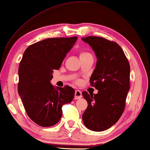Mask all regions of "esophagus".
I'll list each match as a JSON object with an SVG mask.
<instances>
[{
  "mask_svg": "<svg viewBox=\"0 0 150 150\" xmlns=\"http://www.w3.org/2000/svg\"><path fill=\"white\" fill-rule=\"evenodd\" d=\"M82 97H83V96H82V92L81 91H79V90H76L74 99L79 100V99H81Z\"/></svg>",
  "mask_w": 150,
  "mask_h": 150,
  "instance_id": "esophagus-1",
  "label": "esophagus"
}]
</instances>
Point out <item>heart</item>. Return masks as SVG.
Instances as JSON below:
<instances>
[{"label": "heart", "mask_w": 150, "mask_h": 150, "mask_svg": "<svg viewBox=\"0 0 150 150\" xmlns=\"http://www.w3.org/2000/svg\"><path fill=\"white\" fill-rule=\"evenodd\" d=\"M88 55H91V54H90L89 52H85V51H83V52H81V53H80V58H81V57H84L88 56Z\"/></svg>", "instance_id": "1"}]
</instances>
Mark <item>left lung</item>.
Instances as JSON below:
<instances>
[{
  "instance_id": "left-lung-1",
  "label": "left lung",
  "mask_w": 150,
  "mask_h": 150,
  "mask_svg": "<svg viewBox=\"0 0 150 150\" xmlns=\"http://www.w3.org/2000/svg\"><path fill=\"white\" fill-rule=\"evenodd\" d=\"M82 40L91 47L97 57L90 83L98 90L96 94L82 93L88 104L83 121L88 129L100 132L113 126L124 112L130 89V67L117 43L95 36Z\"/></svg>"
}]
</instances>
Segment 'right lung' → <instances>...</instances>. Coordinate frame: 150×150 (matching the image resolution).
Listing matches in <instances>:
<instances>
[{
  "mask_svg": "<svg viewBox=\"0 0 150 150\" xmlns=\"http://www.w3.org/2000/svg\"><path fill=\"white\" fill-rule=\"evenodd\" d=\"M77 39H46L24 51L18 69V94L28 116L39 126L50 127L58 123L62 117V106L74 98L72 87H56L50 81L53 69L60 68Z\"/></svg>",
  "mask_w": 150,
  "mask_h": 150,
  "instance_id": "add662e5",
  "label": "right lung"
}]
</instances>
